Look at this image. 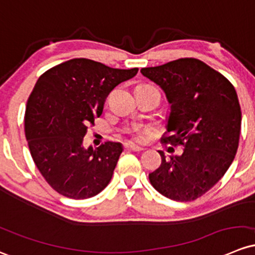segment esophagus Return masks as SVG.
I'll list each match as a JSON object with an SVG mask.
<instances>
[{
	"label": "esophagus",
	"mask_w": 255,
	"mask_h": 255,
	"mask_svg": "<svg viewBox=\"0 0 255 255\" xmlns=\"http://www.w3.org/2000/svg\"><path fill=\"white\" fill-rule=\"evenodd\" d=\"M125 150H127V151H141V150H144V148H141V146H138V145H134V144H132V143H128L125 145Z\"/></svg>",
	"instance_id": "1"
}]
</instances>
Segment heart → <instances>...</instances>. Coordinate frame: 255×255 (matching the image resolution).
Instances as JSON below:
<instances>
[{
	"label": "heart",
	"mask_w": 255,
	"mask_h": 255,
	"mask_svg": "<svg viewBox=\"0 0 255 255\" xmlns=\"http://www.w3.org/2000/svg\"><path fill=\"white\" fill-rule=\"evenodd\" d=\"M134 139H136V140H140V139H141V135L139 134V133H136V134L134 135Z\"/></svg>",
	"instance_id": "heart-1"
}]
</instances>
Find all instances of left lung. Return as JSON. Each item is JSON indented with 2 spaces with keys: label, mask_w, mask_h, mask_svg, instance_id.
Masks as SVG:
<instances>
[{
  "label": "left lung",
  "mask_w": 255,
  "mask_h": 255,
  "mask_svg": "<svg viewBox=\"0 0 255 255\" xmlns=\"http://www.w3.org/2000/svg\"><path fill=\"white\" fill-rule=\"evenodd\" d=\"M140 72L161 88L171 105L161 140L183 146L170 159L159 151L161 165L149 173L150 183L168 199L195 200L221 179L237 152L242 112L235 87L197 58Z\"/></svg>",
  "instance_id": "left-lung-1"
}]
</instances>
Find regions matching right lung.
<instances>
[{
	"label": "right lung",
	"mask_w": 255,
	"mask_h": 255,
	"mask_svg": "<svg viewBox=\"0 0 255 255\" xmlns=\"http://www.w3.org/2000/svg\"><path fill=\"white\" fill-rule=\"evenodd\" d=\"M138 68L119 69L88 58L52 67L37 79L26 103L24 130L31 157L45 181L71 199H88L110 183L122 144L83 146L88 126L120 83Z\"/></svg>",
	"instance_id": "1"
}]
</instances>
